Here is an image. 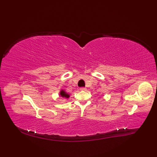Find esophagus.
I'll return each instance as SVG.
<instances>
[{
	"instance_id": "1",
	"label": "esophagus",
	"mask_w": 157,
	"mask_h": 157,
	"mask_svg": "<svg viewBox=\"0 0 157 157\" xmlns=\"http://www.w3.org/2000/svg\"><path fill=\"white\" fill-rule=\"evenodd\" d=\"M80 90H82V91H86V88H84V87L80 88Z\"/></svg>"
}]
</instances>
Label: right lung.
Wrapping results in <instances>:
<instances>
[{"label":"right lung","instance_id":"1","mask_svg":"<svg viewBox=\"0 0 157 157\" xmlns=\"http://www.w3.org/2000/svg\"><path fill=\"white\" fill-rule=\"evenodd\" d=\"M60 96H61L63 98H68L69 97V95L66 92H65L63 90H61V92H60Z\"/></svg>","mask_w":157,"mask_h":157}]
</instances>
